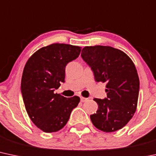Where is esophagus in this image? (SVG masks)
Instances as JSON below:
<instances>
[{
  "mask_svg": "<svg viewBox=\"0 0 156 156\" xmlns=\"http://www.w3.org/2000/svg\"><path fill=\"white\" fill-rule=\"evenodd\" d=\"M87 101V98H83V97H81V102H85Z\"/></svg>",
  "mask_w": 156,
  "mask_h": 156,
  "instance_id": "obj_1",
  "label": "esophagus"
}]
</instances>
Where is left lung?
Returning <instances> with one entry per match:
<instances>
[{
    "mask_svg": "<svg viewBox=\"0 0 156 156\" xmlns=\"http://www.w3.org/2000/svg\"><path fill=\"white\" fill-rule=\"evenodd\" d=\"M81 58L91 68L95 81L107 83V98H94L98 108L90 115L92 124L106 133L119 130L136 110L139 78L136 66L124 52L107 46L85 47Z\"/></svg>",
    "mask_w": 156,
    "mask_h": 156,
    "instance_id": "1",
    "label": "left lung"
}]
</instances>
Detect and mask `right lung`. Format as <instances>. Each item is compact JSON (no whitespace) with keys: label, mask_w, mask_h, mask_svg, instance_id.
Masks as SVG:
<instances>
[{"label":"right lung","mask_w":156,"mask_h":156,"mask_svg":"<svg viewBox=\"0 0 156 156\" xmlns=\"http://www.w3.org/2000/svg\"><path fill=\"white\" fill-rule=\"evenodd\" d=\"M81 47L52 44L41 48L27 61L21 78L26 110L35 126L45 133L62 129L80 98H66L54 91L65 82V67L76 59Z\"/></svg>","instance_id":"add662e5"}]
</instances>
